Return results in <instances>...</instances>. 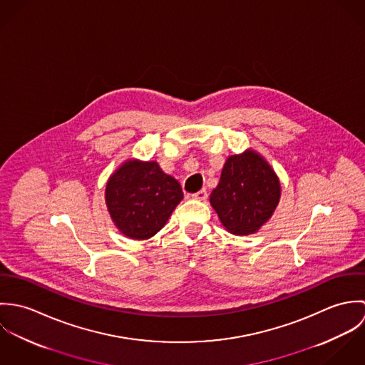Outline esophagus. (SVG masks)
I'll list each match as a JSON object with an SVG mask.
<instances>
[{"label":"esophagus","mask_w":365,"mask_h":365,"mask_svg":"<svg viewBox=\"0 0 365 365\" xmlns=\"http://www.w3.org/2000/svg\"><path fill=\"white\" fill-rule=\"evenodd\" d=\"M192 198H194V200H198V201H207L208 194H207V191H205V190H201V191H198L197 194H194V195H192Z\"/></svg>","instance_id":"obj_1"}]
</instances>
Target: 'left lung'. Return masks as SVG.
Masks as SVG:
<instances>
[{
    "label": "left lung",
    "instance_id": "8db88e82",
    "mask_svg": "<svg viewBox=\"0 0 365 365\" xmlns=\"http://www.w3.org/2000/svg\"><path fill=\"white\" fill-rule=\"evenodd\" d=\"M281 198V184L269 163L253 149L227 157L209 202L232 235L259 232Z\"/></svg>",
    "mask_w": 365,
    "mask_h": 365
}]
</instances>
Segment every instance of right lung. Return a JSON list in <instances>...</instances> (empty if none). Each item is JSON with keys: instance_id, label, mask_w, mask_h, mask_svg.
<instances>
[{"instance_id": "add662e5", "label": "right lung", "mask_w": 365, "mask_h": 365, "mask_svg": "<svg viewBox=\"0 0 365 365\" xmlns=\"http://www.w3.org/2000/svg\"><path fill=\"white\" fill-rule=\"evenodd\" d=\"M184 198L180 182L157 161L128 158L108 178L105 204L116 229L146 240L160 232Z\"/></svg>"}]
</instances>
